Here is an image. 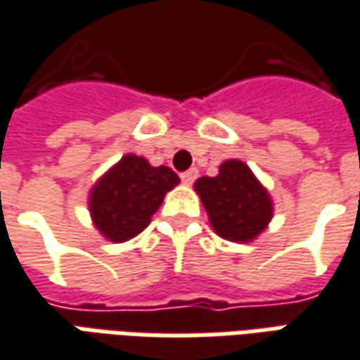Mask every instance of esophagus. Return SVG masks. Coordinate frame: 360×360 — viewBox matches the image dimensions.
Listing matches in <instances>:
<instances>
[{
    "mask_svg": "<svg viewBox=\"0 0 360 360\" xmlns=\"http://www.w3.org/2000/svg\"><path fill=\"white\" fill-rule=\"evenodd\" d=\"M197 177H198V172L195 169V167H193V169H188V172L181 173V181H183L185 185H191V183L197 179Z\"/></svg>",
    "mask_w": 360,
    "mask_h": 360,
    "instance_id": "1",
    "label": "esophagus"
}]
</instances>
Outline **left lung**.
I'll return each instance as SVG.
<instances>
[{
	"label": "left lung",
	"mask_w": 360,
	"mask_h": 360,
	"mask_svg": "<svg viewBox=\"0 0 360 360\" xmlns=\"http://www.w3.org/2000/svg\"><path fill=\"white\" fill-rule=\"evenodd\" d=\"M210 224L220 238L250 241L267 228L273 202L261 183L243 162L228 160L216 177H200L195 183Z\"/></svg>",
	"instance_id": "left-lung-1"
}]
</instances>
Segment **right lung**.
<instances>
[{
    "instance_id": "1",
    "label": "right lung",
    "mask_w": 360,
    "mask_h": 360,
    "mask_svg": "<svg viewBox=\"0 0 360 360\" xmlns=\"http://www.w3.org/2000/svg\"><path fill=\"white\" fill-rule=\"evenodd\" d=\"M179 183L177 173L144 158L128 154L91 191L89 210L97 230L110 241H127L144 230L163 202L165 193Z\"/></svg>"
}]
</instances>
